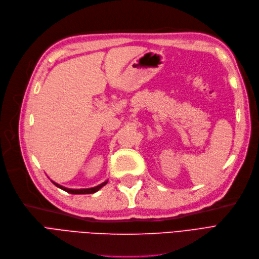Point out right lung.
Listing matches in <instances>:
<instances>
[{
  "mask_svg": "<svg viewBox=\"0 0 259 259\" xmlns=\"http://www.w3.org/2000/svg\"><path fill=\"white\" fill-rule=\"evenodd\" d=\"M51 181H52V183H53L54 185H56V186H57L58 188H60V189L64 190V192L69 193V194H73V195H85V194H94V193L98 192V190H99L100 188H102L103 186H105V185L108 183V180H107V181L103 182L102 184H99V185H97V186H94V187H91V188H77V189H75V188H67V187H64V186H62V185H60V184H58V183L54 182L53 180H51Z\"/></svg>",
  "mask_w": 259,
  "mask_h": 259,
  "instance_id": "1",
  "label": "right lung"
}]
</instances>
